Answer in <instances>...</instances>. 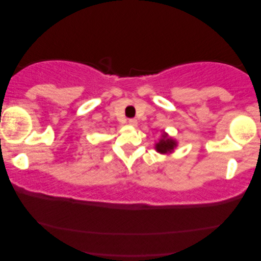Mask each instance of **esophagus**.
Returning a JSON list of instances; mask_svg holds the SVG:
<instances>
[{"label":"esophagus","instance_id":"obj_1","mask_svg":"<svg viewBox=\"0 0 261 261\" xmlns=\"http://www.w3.org/2000/svg\"><path fill=\"white\" fill-rule=\"evenodd\" d=\"M128 123H129L130 126H137L138 121L135 120V119H129V120H128Z\"/></svg>","mask_w":261,"mask_h":261}]
</instances>
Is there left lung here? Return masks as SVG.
I'll return each mask as SVG.
<instances>
[{
	"mask_svg": "<svg viewBox=\"0 0 261 261\" xmlns=\"http://www.w3.org/2000/svg\"><path fill=\"white\" fill-rule=\"evenodd\" d=\"M174 147H176V141L172 140L171 138H167L166 134H164L162 140L155 145V149L160 153L171 152Z\"/></svg>",
	"mask_w": 261,
	"mask_h": 261,
	"instance_id": "1",
	"label": "left lung"
}]
</instances>
